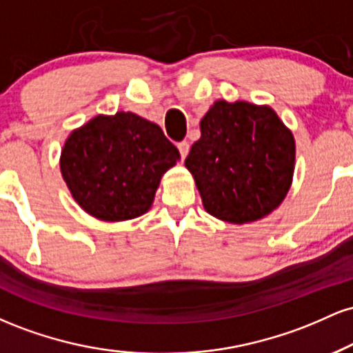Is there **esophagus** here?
Listing matches in <instances>:
<instances>
[{
  "instance_id": "obj_1",
  "label": "esophagus",
  "mask_w": 353,
  "mask_h": 353,
  "mask_svg": "<svg viewBox=\"0 0 353 353\" xmlns=\"http://www.w3.org/2000/svg\"><path fill=\"white\" fill-rule=\"evenodd\" d=\"M177 149H179L181 159H185V156L189 152V143L188 141H181V143H177Z\"/></svg>"
}]
</instances>
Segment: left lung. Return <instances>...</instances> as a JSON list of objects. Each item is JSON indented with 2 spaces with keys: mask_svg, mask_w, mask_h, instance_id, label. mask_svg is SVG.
Wrapping results in <instances>:
<instances>
[{
  "mask_svg": "<svg viewBox=\"0 0 353 353\" xmlns=\"http://www.w3.org/2000/svg\"><path fill=\"white\" fill-rule=\"evenodd\" d=\"M295 141L269 106L217 101L201 121L185 168L210 216L230 224L265 217L287 196Z\"/></svg>",
  "mask_w": 353,
  "mask_h": 353,
  "instance_id": "8db88e82",
  "label": "left lung"
}]
</instances>
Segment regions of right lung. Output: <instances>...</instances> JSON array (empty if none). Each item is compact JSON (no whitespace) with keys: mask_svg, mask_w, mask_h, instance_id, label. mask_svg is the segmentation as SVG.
<instances>
[{"mask_svg":"<svg viewBox=\"0 0 353 353\" xmlns=\"http://www.w3.org/2000/svg\"><path fill=\"white\" fill-rule=\"evenodd\" d=\"M177 159L179 151L159 125L116 112L72 131L59 165L81 208L114 222L148 212L161 177Z\"/></svg>","mask_w":353,"mask_h":353,"instance_id":"add662e5","label":"right lung"}]
</instances>
